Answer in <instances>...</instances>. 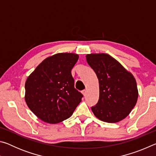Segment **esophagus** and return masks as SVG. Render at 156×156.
<instances>
[{
  "mask_svg": "<svg viewBox=\"0 0 156 156\" xmlns=\"http://www.w3.org/2000/svg\"><path fill=\"white\" fill-rule=\"evenodd\" d=\"M82 94H83L84 96H86V94H87V91L85 90V89H84V90H83L82 91Z\"/></svg>",
  "mask_w": 156,
  "mask_h": 156,
  "instance_id": "esophagus-1",
  "label": "esophagus"
}]
</instances>
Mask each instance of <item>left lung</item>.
I'll return each mask as SVG.
<instances>
[{"mask_svg":"<svg viewBox=\"0 0 156 156\" xmlns=\"http://www.w3.org/2000/svg\"><path fill=\"white\" fill-rule=\"evenodd\" d=\"M99 82V100L91 107L94 115L107 122H117L125 118L137 102L138 91L133 76L119 62L107 54L86 56Z\"/></svg>","mask_w":156,"mask_h":156,"instance_id":"obj_1","label":"left lung"}]
</instances>
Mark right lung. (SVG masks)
I'll list each match as a JSON object with an SVG mask.
<instances>
[{"label":"right lung","mask_w":156,"mask_h":156,"mask_svg":"<svg viewBox=\"0 0 156 156\" xmlns=\"http://www.w3.org/2000/svg\"><path fill=\"white\" fill-rule=\"evenodd\" d=\"M78 55L60 53L44 60L27 78L25 102L44 122L56 124L67 119L83 95L74 87L72 69Z\"/></svg>","instance_id":"obj_1"}]
</instances>
